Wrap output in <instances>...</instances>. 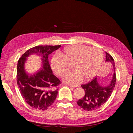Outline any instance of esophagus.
I'll return each mask as SVG.
<instances>
[{
    "label": "esophagus",
    "mask_w": 133,
    "mask_h": 133,
    "mask_svg": "<svg viewBox=\"0 0 133 133\" xmlns=\"http://www.w3.org/2000/svg\"><path fill=\"white\" fill-rule=\"evenodd\" d=\"M67 85L70 87H76L78 86V85H73V84H67Z\"/></svg>",
    "instance_id": "esophagus-1"
}]
</instances>
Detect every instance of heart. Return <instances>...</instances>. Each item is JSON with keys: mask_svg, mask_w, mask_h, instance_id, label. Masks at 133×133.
Here are the masks:
<instances>
[{"mask_svg": "<svg viewBox=\"0 0 133 133\" xmlns=\"http://www.w3.org/2000/svg\"><path fill=\"white\" fill-rule=\"evenodd\" d=\"M103 60V51L100 49L84 45H75L67 48L60 53H56L50 60L52 70L58 76H62L69 69V63L74 62L75 69L67 72L63 80L69 84H78L83 80L93 77L100 69Z\"/></svg>", "mask_w": 133, "mask_h": 133, "instance_id": "obj_1", "label": "heart"}]
</instances>
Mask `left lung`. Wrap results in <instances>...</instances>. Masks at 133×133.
I'll list each match as a JSON object with an SVG mask.
<instances>
[{
  "instance_id": "left-lung-1",
  "label": "left lung",
  "mask_w": 133,
  "mask_h": 133,
  "mask_svg": "<svg viewBox=\"0 0 133 133\" xmlns=\"http://www.w3.org/2000/svg\"><path fill=\"white\" fill-rule=\"evenodd\" d=\"M105 62H109L113 66L114 73L111 81L106 86L101 85L97 81V77H95L87 84H82V88L85 91L84 96L77 101V104L85 110H92L99 109L107 102L111 95L116 82V67L112 56L105 52Z\"/></svg>"
}]
</instances>
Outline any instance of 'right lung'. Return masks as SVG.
Wrapping results in <instances>:
<instances>
[{
  "mask_svg": "<svg viewBox=\"0 0 133 133\" xmlns=\"http://www.w3.org/2000/svg\"><path fill=\"white\" fill-rule=\"evenodd\" d=\"M58 46H37L27 50L19 58L17 66V83L26 103L31 107L46 110L55 102L57 96L58 85L61 82L53 74L49 64V55L60 48ZM33 54L42 57L43 68L29 75L24 70L27 57Z\"/></svg>",
  "mask_w": 133,
  "mask_h": 133,
  "instance_id": "add662e5",
  "label": "right lung"
}]
</instances>
